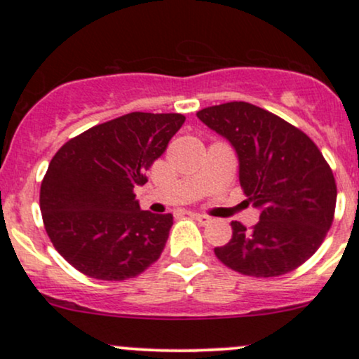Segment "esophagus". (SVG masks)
<instances>
[{"instance_id":"esophagus-1","label":"esophagus","mask_w":359,"mask_h":359,"mask_svg":"<svg viewBox=\"0 0 359 359\" xmlns=\"http://www.w3.org/2000/svg\"><path fill=\"white\" fill-rule=\"evenodd\" d=\"M191 217H192V219H196L197 222H201V224H208V222H211V217L205 216V214L191 212Z\"/></svg>"}]
</instances>
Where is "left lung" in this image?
<instances>
[{"label": "left lung", "mask_w": 359, "mask_h": 359, "mask_svg": "<svg viewBox=\"0 0 359 359\" xmlns=\"http://www.w3.org/2000/svg\"><path fill=\"white\" fill-rule=\"evenodd\" d=\"M197 118L229 142L238 156L246 203L259 211L251 229L233 221V236L214 248L234 271L278 277L316 253L332 224L336 182L316 143L269 111L233 101Z\"/></svg>", "instance_id": "obj_1"}]
</instances>
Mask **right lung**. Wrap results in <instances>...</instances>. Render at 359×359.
<instances>
[{"mask_svg":"<svg viewBox=\"0 0 359 359\" xmlns=\"http://www.w3.org/2000/svg\"><path fill=\"white\" fill-rule=\"evenodd\" d=\"M185 118L130 113L89 128L57 151L40 187L48 238L88 277L125 280L156 262L172 214L143 211L133 189Z\"/></svg>","mask_w":359,"mask_h":359,"instance_id":"add662e5","label":"right lung"}]
</instances>
